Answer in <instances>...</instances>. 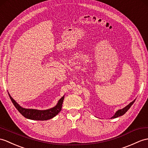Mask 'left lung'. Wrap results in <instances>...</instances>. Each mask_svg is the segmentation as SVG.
Listing matches in <instances>:
<instances>
[{
  "mask_svg": "<svg viewBox=\"0 0 148 148\" xmlns=\"http://www.w3.org/2000/svg\"><path fill=\"white\" fill-rule=\"evenodd\" d=\"M135 100H136V99H134V100L132 101L131 103H129L127 106H126L125 108H122V109H121V110H119L118 111H116V112L115 113V114L114 115H113L111 119L116 118V117H119V116H122V115H124L125 113L127 112L128 110L130 108V106H131L132 105V104L134 103Z\"/></svg>",
  "mask_w": 148,
  "mask_h": 148,
  "instance_id": "obj_1",
  "label": "left lung"
}]
</instances>
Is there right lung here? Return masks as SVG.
I'll return each instance as SVG.
<instances>
[{
  "mask_svg": "<svg viewBox=\"0 0 148 148\" xmlns=\"http://www.w3.org/2000/svg\"><path fill=\"white\" fill-rule=\"evenodd\" d=\"M9 96L11 99L13 105L15 106V107L21 114L26 119L36 120V121H47V120L52 119L55 116H56L61 111L64 99V97H62L59 99V101H58L57 105L53 108L45 110H38L35 109L24 108L17 103V102L14 99H13L9 94Z\"/></svg>",
  "mask_w": 148,
  "mask_h": 148,
  "instance_id": "1",
  "label": "right lung"
}]
</instances>
